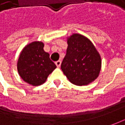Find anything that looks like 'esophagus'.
<instances>
[{
	"label": "esophagus",
	"instance_id": "esophagus-1",
	"mask_svg": "<svg viewBox=\"0 0 125 125\" xmlns=\"http://www.w3.org/2000/svg\"><path fill=\"white\" fill-rule=\"evenodd\" d=\"M55 64L56 65V66H57L58 67H60V65H61V61H60V60H58V61L55 62Z\"/></svg>",
	"mask_w": 125,
	"mask_h": 125
}]
</instances>
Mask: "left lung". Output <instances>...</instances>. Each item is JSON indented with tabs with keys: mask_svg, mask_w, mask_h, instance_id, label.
I'll return each instance as SVG.
<instances>
[{
	"mask_svg": "<svg viewBox=\"0 0 125 125\" xmlns=\"http://www.w3.org/2000/svg\"><path fill=\"white\" fill-rule=\"evenodd\" d=\"M67 53L61 64L64 74L72 83L85 85L98 77L101 56L92 42L81 34L67 37Z\"/></svg>",
	"mask_w": 125,
	"mask_h": 125,
	"instance_id": "left-lung-1",
	"label": "left lung"
}]
</instances>
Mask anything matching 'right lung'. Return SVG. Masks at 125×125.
I'll return each instance as SVG.
<instances>
[{"mask_svg":"<svg viewBox=\"0 0 125 125\" xmlns=\"http://www.w3.org/2000/svg\"><path fill=\"white\" fill-rule=\"evenodd\" d=\"M56 68V65L44 51V43L32 42L21 51L18 62L19 74L27 83L33 86L45 82L48 76Z\"/></svg>","mask_w":125,"mask_h":125,"instance_id":"add662e5","label":"right lung"}]
</instances>
